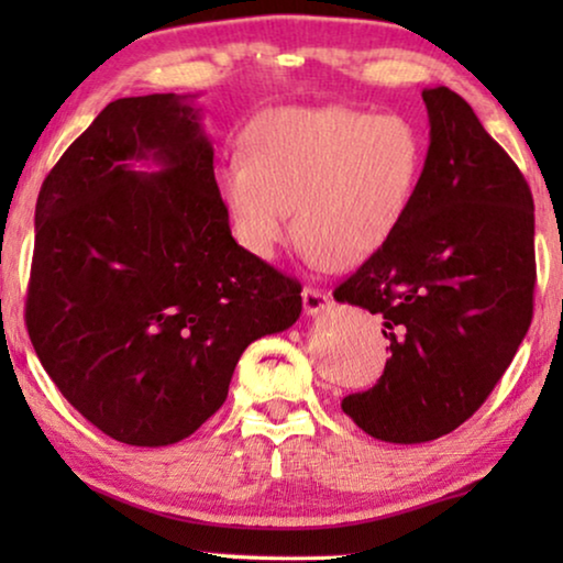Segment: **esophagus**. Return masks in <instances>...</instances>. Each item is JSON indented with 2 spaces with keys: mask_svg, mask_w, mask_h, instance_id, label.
<instances>
[{
  "mask_svg": "<svg viewBox=\"0 0 563 563\" xmlns=\"http://www.w3.org/2000/svg\"><path fill=\"white\" fill-rule=\"evenodd\" d=\"M302 307H305V312L310 314V318H314V314H320V312L328 310V307H330V297L325 295V291L307 287V289L302 291Z\"/></svg>",
  "mask_w": 563,
  "mask_h": 563,
  "instance_id": "esophagus-1",
  "label": "esophagus"
}]
</instances>
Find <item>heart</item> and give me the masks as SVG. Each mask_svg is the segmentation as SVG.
Returning <instances> with one entry per match:
<instances>
[{
  "mask_svg": "<svg viewBox=\"0 0 563 563\" xmlns=\"http://www.w3.org/2000/svg\"><path fill=\"white\" fill-rule=\"evenodd\" d=\"M420 130L402 114L276 107L243 137V158L214 168L235 238L272 258L291 228L330 268L364 264L410 210L422 172Z\"/></svg>",
  "mask_w": 563,
  "mask_h": 563,
  "instance_id": "heart-1",
  "label": "heart"
}]
</instances>
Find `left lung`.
I'll list each match as a JSON object with an SVG mask.
<instances>
[{"label":"left lung","instance_id":"8db88e82","mask_svg":"<svg viewBox=\"0 0 563 563\" xmlns=\"http://www.w3.org/2000/svg\"><path fill=\"white\" fill-rule=\"evenodd\" d=\"M430 145L402 225L333 291L384 320L391 356L343 412L387 443L435 441L484 405L533 320L526 176L449 87L422 91Z\"/></svg>","mask_w":563,"mask_h":563}]
</instances>
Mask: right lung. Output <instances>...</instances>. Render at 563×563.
Masks as SVG:
<instances>
[{
    "label": "right lung",
    "instance_id": "1",
    "mask_svg": "<svg viewBox=\"0 0 563 563\" xmlns=\"http://www.w3.org/2000/svg\"><path fill=\"white\" fill-rule=\"evenodd\" d=\"M191 95L114 99L45 176L25 322L68 402L114 441L172 445L220 410L241 353L302 312L235 243ZM151 159L158 173H135Z\"/></svg>",
    "mask_w": 563,
    "mask_h": 563
}]
</instances>
